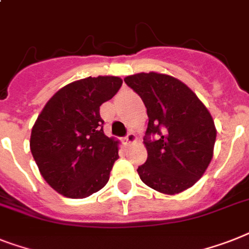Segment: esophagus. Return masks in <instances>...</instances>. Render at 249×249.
<instances>
[{
  "label": "esophagus",
  "instance_id": "esophagus-1",
  "mask_svg": "<svg viewBox=\"0 0 249 249\" xmlns=\"http://www.w3.org/2000/svg\"><path fill=\"white\" fill-rule=\"evenodd\" d=\"M124 141H125V142H126V143H129V144H130V143L137 142V135H135L134 133H133V131H130V133H128V135L125 137Z\"/></svg>",
  "mask_w": 249,
  "mask_h": 249
}]
</instances>
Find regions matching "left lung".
I'll return each mask as SVG.
<instances>
[{"mask_svg": "<svg viewBox=\"0 0 249 249\" xmlns=\"http://www.w3.org/2000/svg\"><path fill=\"white\" fill-rule=\"evenodd\" d=\"M124 82L141 96L148 115L147 161L137 170L141 180L170 196L193 187L213 157L216 128L207 107L171 75L139 72Z\"/></svg>", "mask_w": 249, "mask_h": 249, "instance_id": "obj_1", "label": "left lung"}]
</instances>
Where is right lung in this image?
<instances>
[{
    "instance_id": "add662e5",
    "label": "right lung",
    "mask_w": 249,
    "mask_h": 249,
    "mask_svg": "<svg viewBox=\"0 0 249 249\" xmlns=\"http://www.w3.org/2000/svg\"><path fill=\"white\" fill-rule=\"evenodd\" d=\"M121 84L110 75L75 80L54 93L34 123L30 151L40 175L60 195L89 197L110 179L120 142L104 133L100 106Z\"/></svg>"
}]
</instances>
